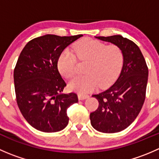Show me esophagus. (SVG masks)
Wrapping results in <instances>:
<instances>
[{"instance_id":"1","label":"esophagus","mask_w":159,"mask_h":159,"mask_svg":"<svg viewBox=\"0 0 159 159\" xmlns=\"http://www.w3.org/2000/svg\"><path fill=\"white\" fill-rule=\"evenodd\" d=\"M78 97L79 100H84V99L88 98L89 97V95H88V94H78Z\"/></svg>"}]
</instances>
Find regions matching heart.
Returning a JSON list of instances; mask_svg holds the SVG:
<instances>
[{"label":"heart","instance_id":"heart-1","mask_svg":"<svg viewBox=\"0 0 159 159\" xmlns=\"http://www.w3.org/2000/svg\"><path fill=\"white\" fill-rule=\"evenodd\" d=\"M62 51L57 59V68L65 78H70L76 74L77 59L88 61L85 75L75 77L69 82L70 91L85 94L100 86L108 87L118 78L123 65L122 51L115 44L105 45L96 40H81L72 48Z\"/></svg>","mask_w":159,"mask_h":159}]
</instances>
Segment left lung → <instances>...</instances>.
Here are the masks:
<instances>
[{"label": "left lung", "mask_w": 159, "mask_h": 159, "mask_svg": "<svg viewBox=\"0 0 159 159\" xmlns=\"http://www.w3.org/2000/svg\"><path fill=\"white\" fill-rule=\"evenodd\" d=\"M118 46L124 61L119 77L108 89L93 94L98 101V109L90 114L92 127L103 133L119 132L134 121L145 99L148 69L137 44L121 35L96 37Z\"/></svg>", "instance_id": "left-lung-1"}]
</instances>
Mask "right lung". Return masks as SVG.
I'll use <instances>...</instances> for the list:
<instances>
[{"label": "right lung", "mask_w": 159, "mask_h": 159, "mask_svg": "<svg viewBox=\"0 0 159 159\" xmlns=\"http://www.w3.org/2000/svg\"><path fill=\"white\" fill-rule=\"evenodd\" d=\"M82 36L46 34L32 39L20 52L14 70L16 99L24 118L37 130L57 132L68 125L67 109L78 98L75 93H62L66 83L57 69V59Z\"/></svg>", "instance_id": "obj_1"}]
</instances>
